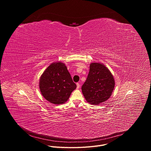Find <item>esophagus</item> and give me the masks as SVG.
Masks as SVG:
<instances>
[{"mask_svg": "<svg viewBox=\"0 0 151 151\" xmlns=\"http://www.w3.org/2000/svg\"><path fill=\"white\" fill-rule=\"evenodd\" d=\"M76 85H77V88L79 89V87H80V84H79V83H76Z\"/></svg>", "mask_w": 151, "mask_h": 151, "instance_id": "1", "label": "esophagus"}]
</instances>
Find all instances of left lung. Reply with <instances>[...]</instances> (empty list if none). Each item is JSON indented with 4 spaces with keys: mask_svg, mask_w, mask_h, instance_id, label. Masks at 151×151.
<instances>
[{
    "mask_svg": "<svg viewBox=\"0 0 151 151\" xmlns=\"http://www.w3.org/2000/svg\"><path fill=\"white\" fill-rule=\"evenodd\" d=\"M115 87V80L104 64L92 63L87 79L82 86V92L90 104L97 105L108 99Z\"/></svg>",
    "mask_w": 151,
    "mask_h": 151,
    "instance_id": "8db88e82",
    "label": "left lung"
}]
</instances>
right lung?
Returning <instances> with one entry per match:
<instances>
[{
	"label": "right lung",
	"instance_id": "1",
	"mask_svg": "<svg viewBox=\"0 0 151 151\" xmlns=\"http://www.w3.org/2000/svg\"><path fill=\"white\" fill-rule=\"evenodd\" d=\"M76 85L63 63L51 64L42 73L39 80V88L47 100L55 104L65 103Z\"/></svg>",
	"mask_w": 151,
	"mask_h": 151
}]
</instances>
